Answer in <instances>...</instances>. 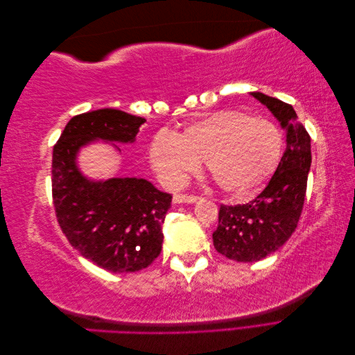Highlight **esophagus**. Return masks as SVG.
Instances as JSON below:
<instances>
[{
	"label": "esophagus",
	"mask_w": 355,
	"mask_h": 355,
	"mask_svg": "<svg viewBox=\"0 0 355 355\" xmlns=\"http://www.w3.org/2000/svg\"><path fill=\"white\" fill-rule=\"evenodd\" d=\"M198 201V197L188 196V194H176L173 197L175 204H194Z\"/></svg>",
	"instance_id": "34e87169"
}]
</instances>
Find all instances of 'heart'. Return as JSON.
I'll use <instances>...</instances> for the list:
<instances>
[{
    "instance_id": "obj_1",
    "label": "heart",
    "mask_w": 355,
    "mask_h": 355,
    "mask_svg": "<svg viewBox=\"0 0 355 355\" xmlns=\"http://www.w3.org/2000/svg\"><path fill=\"white\" fill-rule=\"evenodd\" d=\"M284 151L280 127L237 110H222L191 123L180 135L158 132L148 149L149 164L170 187H179L204 164L214 185L244 197L266 184Z\"/></svg>"
}]
</instances>
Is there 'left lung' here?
Listing matches in <instances>:
<instances>
[{"instance_id":"obj_1","label":"left lung","mask_w":355,"mask_h":355,"mask_svg":"<svg viewBox=\"0 0 355 355\" xmlns=\"http://www.w3.org/2000/svg\"><path fill=\"white\" fill-rule=\"evenodd\" d=\"M265 105L286 130V151L274 176L254 200L220 206L213 244L237 262L261 261L292 237L304 209L311 167V137L292 105L259 92L250 93Z\"/></svg>"}]
</instances>
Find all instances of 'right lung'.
<instances>
[{
  "label": "right lung",
  "instance_id": "1",
  "mask_svg": "<svg viewBox=\"0 0 355 355\" xmlns=\"http://www.w3.org/2000/svg\"><path fill=\"white\" fill-rule=\"evenodd\" d=\"M145 121L112 108L80 114L53 148V204L63 234L85 259L116 274L141 271L157 259L171 196L146 179H90L77 158L98 141L121 153L116 144H133Z\"/></svg>",
  "mask_w": 355,
  "mask_h": 355
}]
</instances>
